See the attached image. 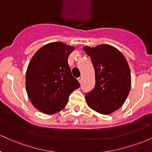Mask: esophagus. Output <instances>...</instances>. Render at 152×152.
<instances>
[{
    "label": "esophagus",
    "instance_id": "esophagus-1",
    "mask_svg": "<svg viewBox=\"0 0 152 152\" xmlns=\"http://www.w3.org/2000/svg\"><path fill=\"white\" fill-rule=\"evenodd\" d=\"M77 79H78V81H79V83H81V81H82V77H81V76H80V77H78V78H77Z\"/></svg>",
    "mask_w": 152,
    "mask_h": 152
}]
</instances>
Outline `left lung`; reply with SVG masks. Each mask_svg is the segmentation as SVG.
<instances>
[{
    "mask_svg": "<svg viewBox=\"0 0 152 152\" xmlns=\"http://www.w3.org/2000/svg\"><path fill=\"white\" fill-rule=\"evenodd\" d=\"M83 50L95 71V86L85 95L87 104L100 114H111L123 105L130 91L128 63L119 50L109 45L85 46Z\"/></svg>",
    "mask_w": 152,
    "mask_h": 152,
    "instance_id": "obj_1",
    "label": "left lung"
}]
</instances>
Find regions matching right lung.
<instances>
[{"label": "right lung", "instance_id": "right-lung-1", "mask_svg": "<svg viewBox=\"0 0 152 152\" xmlns=\"http://www.w3.org/2000/svg\"><path fill=\"white\" fill-rule=\"evenodd\" d=\"M73 46L62 42L45 45L35 53L26 76L28 96L36 109L46 114L61 111L80 83L68 64Z\"/></svg>", "mask_w": 152, "mask_h": 152}]
</instances>
